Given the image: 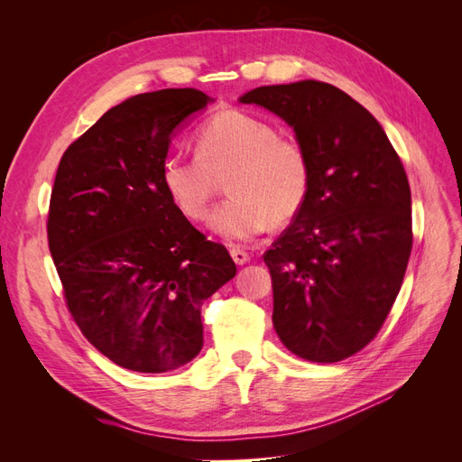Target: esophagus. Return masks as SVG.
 Listing matches in <instances>:
<instances>
[{"label": "esophagus", "mask_w": 462, "mask_h": 462, "mask_svg": "<svg viewBox=\"0 0 462 462\" xmlns=\"http://www.w3.org/2000/svg\"><path fill=\"white\" fill-rule=\"evenodd\" d=\"M229 254L235 260V263H239V265H243V263H246L250 260L248 253H246L245 248H241V246H231L229 248Z\"/></svg>", "instance_id": "34e87169"}]
</instances>
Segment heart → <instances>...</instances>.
<instances>
[{
  "mask_svg": "<svg viewBox=\"0 0 462 462\" xmlns=\"http://www.w3.org/2000/svg\"><path fill=\"white\" fill-rule=\"evenodd\" d=\"M229 194L209 217V229L227 243H246L273 221L295 217L309 200L312 163L295 136L245 109H221L197 131V153H170L162 185L180 214L206 217L217 177Z\"/></svg>",
  "mask_w": 462,
  "mask_h": 462,
  "instance_id": "1",
  "label": "heart"
}]
</instances>
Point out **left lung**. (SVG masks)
I'll use <instances>...</instances> for the list:
<instances>
[{
	"label": "left lung",
	"instance_id": "obj_1",
	"mask_svg": "<svg viewBox=\"0 0 462 462\" xmlns=\"http://www.w3.org/2000/svg\"><path fill=\"white\" fill-rule=\"evenodd\" d=\"M241 102L291 125L312 163L309 200L263 254L273 328L304 360L353 356L382 329L411 258L401 158L370 111L328 82L260 87Z\"/></svg>",
	"mask_w": 462,
	"mask_h": 462
}]
</instances>
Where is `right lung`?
<instances>
[{"label":"right lung","instance_id":"obj_1","mask_svg":"<svg viewBox=\"0 0 462 462\" xmlns=\"http://www.w3.org/2000/svg\"><path fill=\"white\" fill-rule=\"evenodd\" d=\"M209 96L165 88L129 97L69 146L50 199L48 245L67 309L117 366L177 370L204 345L200 309L235 277L162 185L173 131Z\"/></svg>","mask_w":462,"mask_h":462}]
</instances>
